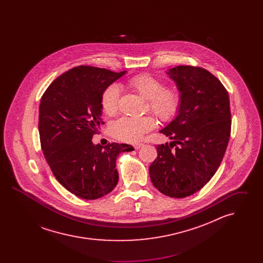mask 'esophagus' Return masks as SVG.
<instances>
[{
	"mask_svg": "<svg viewBox=\"0 0 263 263\" xmlns=\"http://www.w3.org/2000/svg\"><path fill=\"white\" fill-rule=\"evenodd\" d=\"M143 145H144V144H142V143H136V144L133 145V147H134L136 150H138V149H140Z\"/></svg>",
	"mask_w": 263,
	"mask_h": 263,
	"instance_id": "obj_1",
	"label": "esophagus"
}]
</instances>
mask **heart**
Segmentation results:
<instances>
[{
  "mask_svg": "<svg viewBox=\"0 0 263 263\" xmlns=\"http://www.w3.org/2000/svg\"><path fill=\"white\" fill-rule=\"evenodd\" d=\"M129 87L135 90L145 100H149V108L160 120L170 122L174 120L180 110L181 95L176 88H165L160 79L149 75L140 74L128 82ZM120 99V88L112 84L105 88L100 98L103 112L114 115L118 110ZM156 121L152 116L130 117L124 116L113 122L110 132L118 140L135 143L147 132L153 130Z\"/></svg>",
  "mask_w": 263,
  "mask_h": 263,
  "instance_id": "heart-1",
  "label": "heart"
}]
</instances>
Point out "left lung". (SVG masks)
<instances>
[{
	"label": "left lung",
	"mask_w": 263,
	"mask_h": 263,
	"mask_svg": "<svg viewBox=\"0 0 263 263\" xmlns=\"http://www.w3.org/2000/svg\"><path fill=\"white\" fill-rule=\"evenodd\" d=\"M166 74L181 95V106L160 131L174 141L156 147L149 173L163 194L183 198L199 191L224 158L231 136L230 99L222 83L200 67L177 66Z\"/></svg>",
	"instance_id": "left-lung-1"
}]
</instances>
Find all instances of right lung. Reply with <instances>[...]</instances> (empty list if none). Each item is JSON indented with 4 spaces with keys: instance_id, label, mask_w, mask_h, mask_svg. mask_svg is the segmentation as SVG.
Here are the masks:
<instances>
[{
    "instance_id": "1",
    "label": "right lung",
    "mask_w": 263,
    "mask_h": 263,
    "mask_svg": "<svg viewBox=\"0 0 263 263\" xmlns=\"http://www.w3.org/2000/svg\"><path fill=\"white\" fill-rule=\"evenodd\" d=\"M78 66L51 83L39 105L38 130L46 162L59 183L76 196L95 200L118 182L116 160L131 145H95L101 119L103 90L125 74Z\"/></svg>"
}]
</instances>
